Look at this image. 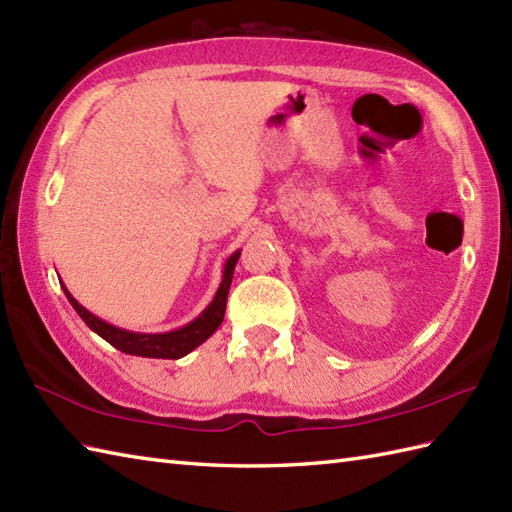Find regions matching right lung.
<instances>
[{"label": "right lung", "mask_w": 512, "mask_h": 512, "mask_svg": "<svg viewBox=\"0 0 512 512\" xmlns=\"http://www.w3.org/2000/svg\"><path fill=\"white\" fill-rule=\"evenodd\" d=\"M237 259H240V251H235L227 264H224V275H222V283L213 296V301L209 303V307L202 312L192 323L168 331V334H135V331H126L115 325L104 323L102 318H98L95 314H91L89 310H85L74 296L69 294V290L63 285V290L67 294L69 303L74 305V310L78 312V316L85 320L91 331H95L100 338H104L109 344H113L115 349H120L124 353L130 355H141V358H157V360H178L187 355L189 351H194L198 344L205 342L209 336H213L222 320H224V310H227V296H229V288H231V279H233V270Z\"/></svg>", "instance_id": "obj_1"}]
</instances>
